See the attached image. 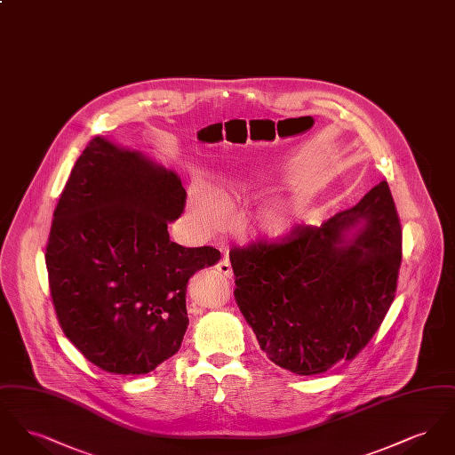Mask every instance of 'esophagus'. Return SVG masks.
Segmentation results:
<instances>
[{
	"label": "esophagus",
	"instance_id": "1",
	"mask_svg": "<svg viewBox=\"0 0 455 455\" xmlns=\"http://www.w3.org/2000/svg\"><path fill=\"white\" fill-rule=\"evenodd\" d=\"M217 271L221 275V276H225V278H232V266H230V260L221 259L217 264Z\"/></svg>",
	"mask_w": 455,
	"mask_h": 455
}]
</instances>
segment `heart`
<instances>
[{"label":"heart","mask_w":455,"mask_h":455,"mask_svg":"<svg viewBox=\"0 0 455 455\" xmlns=\"http://www.w3.org/2000/svg\"><path fill=\"white\" fill-rule=\"evenodd\" d=\"M247 179H232L225 189L215 195L204 186H196L189 197V212L197 228L204 232H217L227 221V210L232 206V193L249 191ZM302 213L300 203H276L260 213V228L273 238L290 235L299 225Z\"/></svg>","instance_id":"obj_1"}]
</instances>
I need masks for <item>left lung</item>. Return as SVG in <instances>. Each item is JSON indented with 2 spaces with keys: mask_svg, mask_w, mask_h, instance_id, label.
<instances>
[{
  "mask_svg": "<svg viewBox=\"0 0 455 455\" xmlns=\"http://www.w3.org/2000/svg\"><path fill=\"white\" fill-rule=\"evenodd\" d=\"M401 258V223L382 180L321 227L232 249L234 295L273 363L317 375L367 347L394 302Z\"/></svg>",
  "mask_w": 455,
  "mask_h": 455,
  "instance_id": "obj_1",
  "label": "left lung"
}]
</instances>
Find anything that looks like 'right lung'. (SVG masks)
<instances>
[{
  "mask_svg": "<svg viewBox=\"0 0 455 455\" xmlns=\"http://www.w3.org/2000/svg\"><path fill=\"white\" fill-rule=\"evenodd\" d=\"M177 173L95 136L76 160L45 247L51 297L66 338L108 373L143 375L173 356L189 324L188 282L213 247H182Z\"/></svg>",
  "mask_w": 455,
  "mask_h": 455,
  "instance_id": "1",
  "label": "right lung"
}]
</instances>
